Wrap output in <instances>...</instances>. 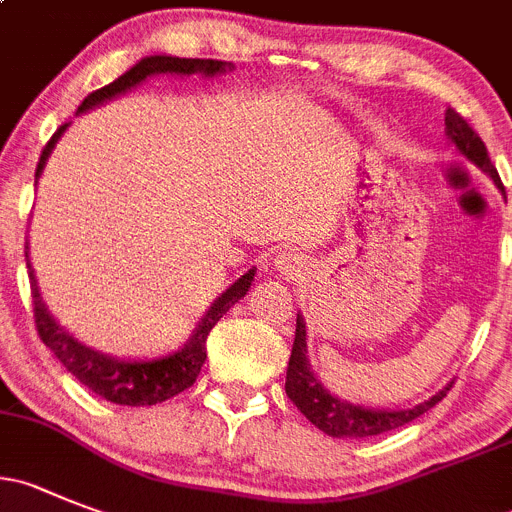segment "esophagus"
<instances>
[{
    "label": "esophagus",
    "mask_w": 512,
    "mask_h": 512,
    "mask_svg": "<svg viewBox=\"0 0 512 512\" xmlns=\"http://www.w3.org/2000/svg\"><path fill=\"white\" fill-rule=\"evenodd\" d=\"M303 265V257L295 255V252H280V255H275V270L280 275H285V278H298L300 272H303Z\"/></svg>",
    "instance_id": "34e87169"
}]
</instances>
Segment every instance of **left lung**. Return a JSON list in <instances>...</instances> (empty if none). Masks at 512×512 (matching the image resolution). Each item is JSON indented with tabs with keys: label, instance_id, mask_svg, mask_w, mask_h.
Instances as JSON below:
<instances>
[{
	"label": "left lung",
	"instance_id": "1",
	"mask_svg": "<svg viewBox=\"0 0 512 512\" xmlns=\"http://www.w3.org/2000/svg\"><path fill=\"white\" fill-rule=\"evenodd\" d=\"M444 133H447L452 146H455L467 161H472L477 169L485 171V174L495 181V186L503 191L498 169H495L490 156H487V148L485 143H482V138L477 136L470 128V123H467L460 113L452 111V108H447V113H444ZM450 386L452 381L444 386L442 391L429 396L427 401H419L414 407L404 409L361 407V404L341 399V396L331 394V391L321 384V379L315 376L308 358V326H305L303 315L298 313L293 353H290L288 376H285V394H288V399L305 414V419H308L310 424H315L321 432H326L328 437L361 439L404 427V424L414 422V419L422 417L424 412H429L434 404H439V401L447 396Z\"/></svg>",
	"mask_w": 512,
	"mask_h": 512
}]
</instances>
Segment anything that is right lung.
Returning <instances> with one entry per match:
<instances>
[{
	"label": "right lung",
	"instance_id": "1",
	"mask_svg": "<svg viewBox=\"0 0 512 512\" xmlns=\"http://www.w3.org/2000/svg\"><path fill=\"white\" fill-rule=\"evenodd\" d=\"M232 62L222 60H194V57H174V55H148L133 65L131 70L121 75L118 80H113L111 85L95 90L88 98L80 103V113H88L98 105L108 103V100L118 98V95L128 93L136 85H141L143 80L154 78V75H179V78H189V75H202V78H217V75L232 73ZM70 123L57 128L55 136L50 138V143L45 146L40 156V164L35 171V184L37 179L45 171L47 159L55 151L57 141L62 138V133L68 131ZM27 270H30V283H32V303H35V323L37 333H40L42 343L50 348L57 356L65 369L80 381V384L88 386L90 391H95L103 399L113 401V404H123V407H151V404H161V401L171 399V396L181 394L184 389H189L194 381H197L199 371H202L204 358H207V336L217 321L232 308L234 303H240L242 298L250 290L252 280H255L257 267L247 270L240 280H234L212 305L204 313V318L199 321V326L191 331L189 341L179 348V351H171L166 356L156 358H118L111 353L95 351V348L85 346L70 331L60 326V323L52 318V313L47 310L45 300L40 295V285L35 278V267L30 262V242H27Z\"/></svg>",
	"mask_w": 512,
	"mask_h": 512
}]
</instances>
